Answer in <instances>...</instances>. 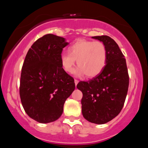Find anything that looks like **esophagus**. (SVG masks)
<instances>
[{
    "label": "esophagus",
    "instance_id": "esophagus-1",
    "mask_svg": "<svg viewBox=\"0 0 148 148\" xmlns=\"http://www.w3.org/2000/svg\"><path fill=\"white\" fill-rule=\"evenodd\" d=\"M74 82H75V86H76L78 83V81L77 80V79H75V81H74Z\"/></svg>",
    "mask_w": 148,
    "mask_h": 148
}]
</instances>
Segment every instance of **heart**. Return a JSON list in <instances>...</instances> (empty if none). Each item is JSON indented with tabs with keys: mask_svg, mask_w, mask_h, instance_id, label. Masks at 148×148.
I'll use <instances>...</instances> for the list:
<instances>
[{
	"mask_svg": "<svg viewBox=\"0 0 148 148\" xmlns=\"http://www.w3.org/2000/svg\"><path fill=\"white\" fill-rule=\"evenodd\" d=\"M67 53L61 56V64L67 73H73L75 70V60L79 69L78 75L92 78L102 71L107 61V49L101 41L80 39L68 48Z\"/></svg>",
	"mask_w": 148,
	"mask_h": 148,
	"instance_id": "obj_1",
	"label": "heart"
}]
</instances>
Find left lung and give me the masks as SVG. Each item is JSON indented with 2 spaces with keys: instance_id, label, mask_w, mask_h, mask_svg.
<instances>
[{
  "instance_id": "1",
  "label": "left lung",
  "mask_w": 148,
  "mask_h": 148,
  "mask_svg": "<svg viewBox=\"0 0 148 148\" xmlns=\"http://www.w3.org/2000/svg\"><path fill=\"white\" fill-rule=\"evenodd\" d=\"M107 49V61L102 71L88 82H80L77 88L83 93L82 110L90 122L102 125L118 116L129 87L126 59L118 44L108 35L93 36Z\"/></svg>"
}]
</instances>
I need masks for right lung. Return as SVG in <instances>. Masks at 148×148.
Segmentation results:
<instances>
[{"label": "right lung", "mask_w": 148, "mask_h": 148, "mask_svg": "<svg viewBox=\"0 0 148 148\" xmlns=\"http://www.w3.org/2000/svg\"><path fill=\"white\" fill-rule=\"evenodd\" d=\"M68 44L63 37L45 35L31 46L23 61L21 101L27 114L39 123L59 119L65 101L75 90L74 78L61 64L63 48Z\"/></svg>", "instance_id": "1"}]
</instances>
